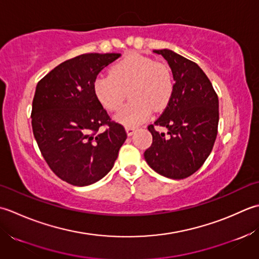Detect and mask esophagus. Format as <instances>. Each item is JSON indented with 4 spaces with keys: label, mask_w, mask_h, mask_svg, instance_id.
<instances>
[{
    "label": "esophagus",
    "mask_w": 259,
    "mask_h": 259,
    "mask_svg": "<svg viewBox=\"0 0 259 259\" xmlns=\"http://www.w3.org/2000/svg\"><path fill=\"white\" fill-rule=\"evenodd\" d=\"M125 130H126V133H127V135L131 136L135 133L136 127H134V126H126Z\"/></svg>",
    "instance_id": "1"
}]
</instances>
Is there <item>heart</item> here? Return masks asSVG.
I'll use <instances>...</instances> for the list:
<instances>
[{"mask_svg": "<svg viewBox=\"0 0 259 259\" xmlns=\"http://www.w3.org/2000/svg\"><path fill=\"white\" fill-rule=\"evenodd\" d=\"M131 100L116 115L126 126H134L149 118L153 110L164 109L173 93V80L168 67L143 55L124 57L110 68L109 75H99L94 80V93L108 110H118L127 97Z\"/></svg>", "mask_w": 259, "mask_h": 259, "instance_id": "1", "label": "heart"}]
</instances>
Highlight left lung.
Segmentation results:
<instances>
[{
	"instance_id": "1",
	"label": "left lung",
	"mask_w": 259,
	"mask_h": 259,
	"mask_svg": "<svg viewBox=\"0 0 259 259\" xmlns=\"http://www.w3.org/2000/svg\"><path fill=\"white\" fill-rule=\"evenodd\" d=\"M153 52L167 61L174 85L164 112L147 126L153 142L144 157L161 176L180 180L198 171L212 151L218 134V95L196 62L167 49ZM155 125L166 128L168 135L157 132Z\"/></svg>"
}]
</instances>
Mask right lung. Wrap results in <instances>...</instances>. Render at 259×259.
Segmentation results:
<instances>
[{
	"label": "right lung",
	"instance_id": "right-lung-1",
	"mask_svg": "<svg viewBox=\"0 0 259 259\" xmlns=\"http://www.w3.org/2000/svg\"><path fill=\"white\" fill-rule=\"evenodd\" d=\"M119 57L77 56L36 85L31 112L34 139L51 171L72 186H88L106 176L127 137L94 93L98 73Z\"/></svg>",
	"mask_w": 259,
	"mask_h": 259
}]
</instances>
